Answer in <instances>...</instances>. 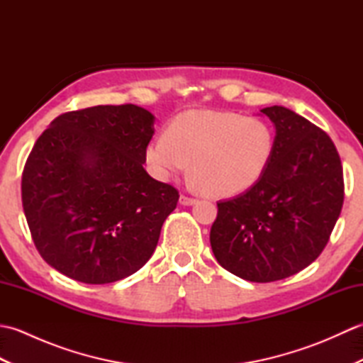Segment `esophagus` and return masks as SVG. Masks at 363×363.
<instances>
[{
  "instance_id": "1",
  "label": "esophagus",
  "mask_w": 363,
  "mask_h": 363,
  "mask_svg": "<svg viewBox=\"0 0 363 363\" xmlns=\"http://www.w3.org/2000/svg\"><path fill=\"white\" fill-rule=\"evenodd\" d=\"M179 203H181L182 206H194V204L196 203V199H195V198H190V196H187V195H181V196H179Z\"/></svg>"
}]
</instances>
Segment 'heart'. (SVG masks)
<instances>
[{
    "label": "heart",
    "mask_w": 363,
    "mask_h": 363,
    "mask_svg": "<svg viewBox=\"0 0 363 363\" xmlns=\"http://www.w3.org/2000/svg\"><path fill=\"white\" fill-rule=\"evenodd\" d=\"M274 154L273 129L264 120L228 111L194 109L177 115L146 145L145 162L159 181L190 165L194 182L207 195L245 194L264 177Z\"/></svg>",
    "instance_id": "obj_1"
}]
</instances>
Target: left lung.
<instances>
[{"instance_id":"obj_1","label":"left lung","mask_w":363,"mask_h":363,"mask_svg":"<svg viewBox=\"0 0 363 363\" xmlns=\"http://www.w3.org/2000/svg\"><path fill=\"white\" fill-rule=\"evenodd\" d=\"M273 121L274 154L264 177L220 201L211 229L218 264L251 282H273L309 267L340 217L343 168L325 130L287 107L260 111Z\"/></svg>"}]
</instances>
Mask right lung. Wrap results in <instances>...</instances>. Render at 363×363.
<instances>
[{
	"mask_svg": "<svg viewBox=\"0 0 363 363\" xmlns=\"http://www.w3.org/2000/svg\"><path fill=\"white\" fill-rule=\"evenodd\" d=\"M154 115L135 104L59 115L37 138L21 201L37 251L74 281L109 284L156 250L179 194L146 173Z\"/></svg>",
	"mask_w": 363,
	"mask_h": 363,
	"instance_id": "1",
	"label": "right lung"
}]
</instances>
